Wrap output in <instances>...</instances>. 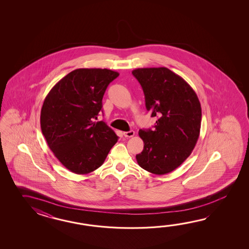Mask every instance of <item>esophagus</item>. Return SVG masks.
Listing matches in <instances>:
<instances>
[{"instance_id":"1","label":"esophagus","mask_w":249,"mask_h":249,"mask_svg":"<svg viewBox=\"0 0 249 249\" xmlns=\"http://www.w3.org/2000/svg\"><path fill=\"white\" fill-rule=\"evenodd\" d=\"M134 134H135L134 131H129V132H124V137L126 138L133 137V136H134Z\"/></svg>"}]
</instances>
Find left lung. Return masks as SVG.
Listing matches in <instances>:
<instances>
[{
  "label": "left lung",
  "mask_w": 249,
  "mask_h": 249,
  "mask_svg": "<svg viewBox=\"0 0 249 249\" xmlns=\"http://www.w3.org/2000/svg\"><path fill=\"white\" fill-rule=\"evenodd\" d=\"M142 87L151 117H158L153 131L140 130L144 147L136 155L139 165L154 175L171 173L189 158L201 126V106L185 80L166 68L132 70Z\"/></svg>",
  "instance_id": "8db88e82"
}]
</instances>
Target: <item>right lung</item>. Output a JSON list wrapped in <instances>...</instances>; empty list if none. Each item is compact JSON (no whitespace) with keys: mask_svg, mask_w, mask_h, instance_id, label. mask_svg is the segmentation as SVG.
<instances>
[{"mask_svg":"<svg viewBox=\"0 0 249 249\" xmlns=\"http://www.w3.org/2000/svg\"><path fill=\"white\" fill-rule=\"evenodd\" d=\"M119 73L110 69H78L50 90L41 110V129L49 148L70 172L86 175L98 169L118 137L103 121L107 87Z\"/></svg>","mask_w":249,"mask_h":249,"instance_id":"right-lung-1","label":"right lung"}]
</instances>
